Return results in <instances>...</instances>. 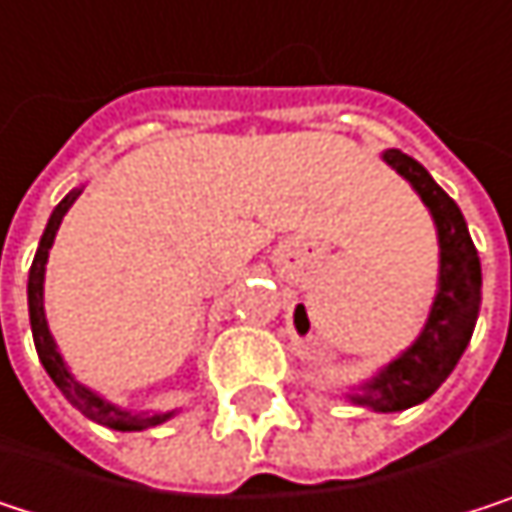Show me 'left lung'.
Returning a JSON list of instances; mask_svg holds the SVG:
<instances>
[{
	"instance_id": "left-lung-1",
	"label": "left lung",
	"mask_w": 512,
	"mask_h": 512,
	"mask_svg": "<svg viewBox=\"0 0 512 512\" xmlns=\"http://www.w3.org/2000/svg\"><path fill=\"white\" fill-rule=\"evenodd\" d=\"M384 161L396 173H402L414 185L420 200L429 206L441 245L438 294L423 333L399 360H393L369 384H363L360 393H351V402L393 414L426 402L456 369L480 315L483 276H480L477 248L471 242L468 224L456 200L411 155L399 149H387Z\"/></svg>"
}]
</instances>
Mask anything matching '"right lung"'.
Segmentation results:
<instances>
[{
  "mask_svg": "<svg viewBox=\"0 0 512 512\" xmlns=\"http://www.w3.org/2000/svg\"><path fill=\"white\" fill-rule=\"evenodd\" d=\"M80 197V188H74L71 194H65L59 200V206L53 209L47 227H44V236L38 242V251H35V261H32V270H29V324H32V339H35V351H38V360L41 366L47 369V375L53 378V384L62 390V396L89 420L107 426V429H116V432H140V429H149V426H158L164 420H170V414H131V411H122L110 402H104L98 393L86 390L83 384H77L65 366V360L59 357L56 351V342L47 330V318H44V267H47V254H50V245L56 239V230L65 218V212L71 209V203Z\"/></svg>",
  "mask_w": 512,
  "mask_h": 512,
  "instance_id": "right-lung-1",
  "label": "right lung"
}]
</instances>
